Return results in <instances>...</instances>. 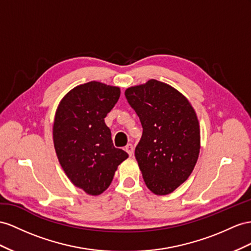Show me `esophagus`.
Returning a JSON list of instances; mask_svg holds the SVG:
<instances>
[{
	"mask_svg": "<svg viewBox=\"0 0 251 251\" xmlns=\"http://www.w3.org/2000/svg\"><path fill=\"white\" fill-rule=\"evenodd\" d=\"M125 151H127V153L129 156H132L133 155V145L132 144H127L126 146H125Z\"/></svg>",
	"mask_w": 251,
	"mask_h": 251,
	"instance_id": "obj_1",
	"label": "esophagus"
}]
</instances>
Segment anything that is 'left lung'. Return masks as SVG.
Listing matches in <instances>:
<instances>
[{"instance_id":"8db88e82","label":"left lung","mask_w":251,"mask_h":251,"mask_svg":"<svg viewBox=\"0 0 251 251\" xmlns=\"http://www.w3.org/2000/svg\"><path fill=\"white\" fill-rule=\"evenodd\" d=\"M125 96L143 127L134 157L146 187L157 195L170 194L197 162L201 130L195 110L175 88L156 79L126 89Z\"/></svg>"}]
</instances>
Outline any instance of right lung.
Here are the masks:
<instances>
[{
	"mask_svg": "<svg viewBox=\"0 0 251 251\" xmlns=\"http://www.w3.org/2000/svg\"><path fill=\"white\" fill-rule=\"evenodd\" d=\"M120 94L119 87L90 81L68 92L56 110L57 158L71 182L89 195L107 190L118 166L128 158L126 151L113 146L104 120Z\"/></svg>",
	"mask_w": 251,
	"mask_h": 251,
	"instance_id": "obj_1",
	"label": "right lung"
}]
</instances>
